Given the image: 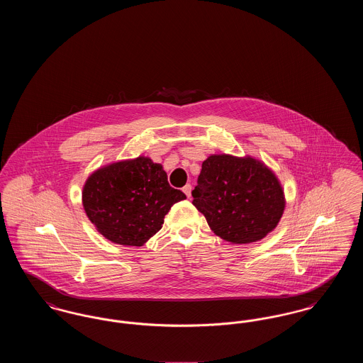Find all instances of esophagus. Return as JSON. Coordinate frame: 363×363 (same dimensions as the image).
<instances>
[{
	"mask_svg": "<svg viewBox=\"0 0 363 363\" xmlns=\"http://www.w3.org/2000/svg\"><path fill=\"white\" fill-rule=\"evenodd\" d=\"M182 191L188 196V197H190L191 196V186H190L189 184L188 185H185L184 188H182Z\"/></svg>",
	"mask_w": 363,
	"mask_h": 363,
	"instance_id": "obj_1",
	"label": "esophagus"
}]
</instances>
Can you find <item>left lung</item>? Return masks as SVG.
Here are the masks:
<instances>
[{
	"mask_svg": "<svg viewBox=\"0 0 363 363\" xmlns=\"http://www.w3.org/2000/svg\"><path fill=\"white\" fill-rule=\"evenodd\" d=\"M191 196L211 230L231 243L262 240L286 207L277 175L252 156H208Z\"/></svg>",
	"mask_w": 363,
	"mask_h": 363,
	"instance_id": "1",
	"label": "left lung"
}]
</instances>
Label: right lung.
I'll list each match as a JSON object with an SVG mask.
<instances>
[{"label":"right lung","mask_w":363,"mask_h":363,"mask_svg":"<svg viewBox=\"0 0 363 363\" xmlns=\"http://www.w3.org/2000/svg\"><path fill=\"white\" fill-rule=\"evenodd\" d=\"M185 199L169 185L162 164L147 156L104 166L83 188L88 219L104 238L123 246H143L162 228L170 208Z\"/></svg>","instance_id":"right-lung-1"}]
</instances>
